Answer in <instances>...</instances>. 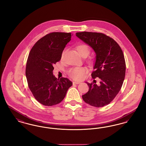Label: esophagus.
Masks as SVG:
<instances>
[{"mask_svg": "<svg viewBox=\"0 0 146 146\" xmlns=\"http://www.w3.org/2000/svg\"><path fill=\"white\" fill-rule=\"evenodd\" d=\"M73 83L74 84H80V83L79 82H73Z\"/></svg>", "mask_w": 146, "mask_h": 146, "instance_id": "obj_1", "label": "esophagus"}]
</instances>
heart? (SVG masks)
Here are the masks:
<instances>
[{"label":"heart","instance_id":"obj_1","mask_svg":"<svg viewBox=\"0 0 146 146\" xmlns=\"http://www.w3.org/2000/svg\"><path fill=\"white\" fill-rule=\"evenodd\" d=\"M78 52L81 56L86 57L90 53V49L89 47L84 44H79L76 47ZM65 51H63L61 55L62 58L64 55ZM89 62L91 63V60H89ZM88 72V69L85 67H78L73 68L69 70L68 74L72 78L76 80H81L83 79L85 74Z\"/></svg>","mask_w":146,"mask_h":146}]
</instances>
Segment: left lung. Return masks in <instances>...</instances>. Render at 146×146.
<instances>
[{"label":"left lung","instance_id":"8db88e82","mask_svg":"<svg viewBox=\"0 0 146 146\" xmlns=\"http://www.w3.org/2000/svg\"><path fill=\"white\" fill-rule=\"evenodd\" d=\"M76 36L92 48L96 54L91 73L100 84L89 83V91L82 96L88 104L102 107L109 104L120 90L125 76L126 64L122 50L111 38L101 33L78 32Z\"/></svg>","mask_w":146,"mask_h":146}]
</instances>
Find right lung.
Instances as JSON below:
<instances>
[{"label": "right lung", "instance_id": "obj_1", "mask_svg": "<svg viewBox=\"0 0 146 146\" xmlns=\"http://www.w3.org/2000/svg\"><path fill=\"white\" fill-rule=\"evenodd\" d=\"M71 36L70 33H49L36 42L29 54L26 68L28 87L35 98L44 106L60 103L73 84L66 78L59 79L53 74V66L60 61Z\"/></svg>", "mask_w": 146, "mask_h": 146}]
</instances>
